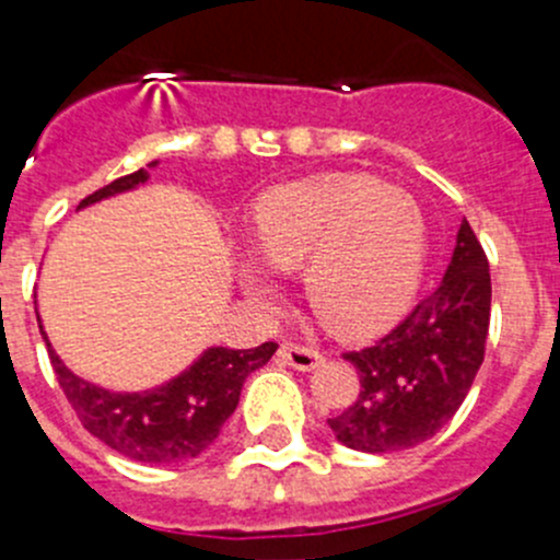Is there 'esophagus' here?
<instances>
[{
    "label": "esophagus",
    "mask_w": 560,
    "mask_h": 560,
    "mask_svg": "<svg viewBox=\"0 0 560 560\" xmlns=\"http://www.w3.org/2000/svg\"><path fill=\"white\" fill-rule=\"evenodd\" d=\"M279 358L298 371H312L322 363V354L316 352L314 347H303V343H295V341L281 343Z\"/></svg>",
    "instance_id": "1"
}]
</instances>
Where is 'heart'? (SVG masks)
I'll use <instances>...</instances> for the list:
<instances>
[{"label": "heart", "mask_w": 560, "mask_h": 560, "mask_svg": "<svg viewBox=\"0 0 560 560\" xmlns=\"http://www.w3.org/2000/svg\"><path fill=\"white\" fill-rule=\"evenodd\" d=\"M248 233L265 268H303L308 306L338 336H371L398 319L428 248L415 197L363 173L276 186L254 206ZM248 287L262 292L254 276Z\"/></svg>", "instance_id": "heart-1"}]
</instances>
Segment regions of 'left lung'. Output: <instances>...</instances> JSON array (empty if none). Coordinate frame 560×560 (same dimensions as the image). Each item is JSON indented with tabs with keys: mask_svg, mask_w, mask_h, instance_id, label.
Wrapping results in <instances>:
<instances>
[{
	"mask_svg": "<svg viewBox=\"0 0 560 560\" xmlns=\"http://www.w3.org/2000/svg\"><path fill=\"white\" fill-rule=\"evenodd\" d=\"M490 265L463 219L444 281L374 347L343 352L360 393L327 425L360 453H398L436 436L460 409L485 360Z\"/></svg>",
	"mask_w": 560,
	"mask_h": 560,
	"instance_id": "1",
	"label": "left lung"
}]
</instances>
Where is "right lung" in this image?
I'll use <instances>...</instances> for the list:
<instances>
[{
  "label": "right lung",
  "instance_id": "add662e5",
  "mask_svg": "<svg viewBox=\"0 0 560 560\" xmlns=\"http://www.w3.org/2000/svg\"><path fill=\"white\" fill-rule=\"evenodd\" d=\"M145 178H149L145 171L121 175L81 200L78 208L92 206L116 191L132 189ZM39 332L45 338L43 325ZM276 349H279L276 341H265L254 349L213 347L167 385L132 395L107 393L103 387L83 382L56 358L50 343L48 358L59 387L65 389L78 420L92 436L132 460L180 463L197 457L217 442L222 425L238 406L246 376L268 363Z\"/></svg>",
  "mask_w": 560,
  "mask_h": 560
}]
</instances>
